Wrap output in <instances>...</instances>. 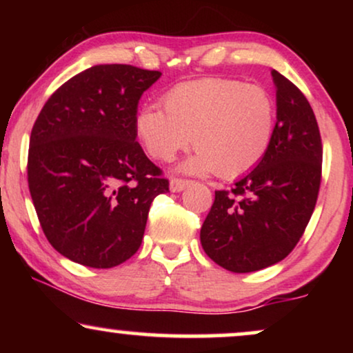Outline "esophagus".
I'll list each match as a JSON object with an SVG mask.
<instances>
[{"mask_svg": "<svg viewBox=\"0 0 353 353\" xmlns=\"http://www.w3.org/2000/svg\"><path fill=\"white\" fill-rule=\"evenodd\" d=\"M188 185H190V181H188V180H181V178H172V180H170V191L172 192H181Z\"/></svg>", "mask_w": 353, "mask_h": 353, "instance_id": "1", "label": "esophagus"}]
</instances>
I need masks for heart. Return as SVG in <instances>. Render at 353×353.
Masks as SVG:
<instances>
[{
	"label": "heart",
	"instance_id": "obj_1",
	"mask_svg": "<svg viewBox=\"0 0 353 353\" xmlns=\"http://www.w3.org/2000/svg\"><path fill=\"white\" fill-rule=\"evenodd\" d=\"M162 104L163 110L139 109L134 132L149 156L162 162L192 141L197 151L180 165L185 173L239 176L262 161L273 139L276 105L259 85L230 79L185 81L168 90Z\"/></svg>",
	"mask_w": 353,
	"mask_h": 353
}]
</instances>
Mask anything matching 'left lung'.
Returning a JSON list of instances; mask_svg holds the SVG:
<instances>
[{"label": "left lung", "instance_id": "left-lung-1", "mask_svg": "<svg viewBox=\"0 0 353 353\" xmlns=\"http://www.w3.org/2000/svg\"><path fill=\"white\" fill-rule=\"evenodd\" d=\"M273 139L254 170L231 191H215L201 228L204 252L221 268L250 273L288 257L315 209L323 148L315 114L305 96L279 72Z\"/></svg>", "mask_w": 353, "mask_h": 353}]
</instances>
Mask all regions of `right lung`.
<instances>
[{"label":"right lung","mask_w":353,"mask_h":353,"mask_svg":"<svg viewBox=\"0 0 353 353\" xmlns=\"http://www.w3.org/2000/svg\"><path fill=\"white\" fill-rule=\"evenodd\" d=\"M161 75L93 65L57 88L33 125L28 190L43 233L72 262L112 268L128 260L154 197L168 191L134 132L141 94Z\"/></svg>","instance_id":"1"}]
</instances>
